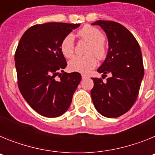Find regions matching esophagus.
<instances>
[{"instance_id": "esophagus-1", "label": "esophagus", "mask_w": 155, "mask_h": 155, "mask_svg": "<svg viewBox=\"0 0 155 155\" xmlns=\"http://www.w3.org/2000/svg\"><path fill=\"white\" fill-rule=\"evenodd\" d=\"M81 77H82V79H85V78H87V75H85V74H82Z\"/></svg>"}]
</instances>
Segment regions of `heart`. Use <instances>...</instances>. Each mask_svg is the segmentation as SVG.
Returning <instances> with one entry per match:
<instances>
[{
    "label": "heart",
    "instance_id": "1",
    "mask_svg": "<svg viewBox=\"0 0 155 155\" xmlns=\"http://www.w3.org/2000/svg\"><path fill=\"white\" fill-rule=\"evenodd\" d=\"M78 34L81 38L91 42L88 53H93L99 59L105 57V49L103 45L105 35L99 29L91 25H85L79 31ZM61 50L63 55L67 58L73 56L74 52V37L72 34H68L63 39L61 43ZM96 59L92 55L86 57L76 56L70 61L68 67L72 71L87 74L96 66Z\"/></svg>",
    "mask_w": 155,
    "mask_h": 155
}]
</instances>
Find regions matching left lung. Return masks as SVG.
Returning a JSON list of instances; mask_svg holds the SVG:
<instances>
[{
    "label": "left lung",
    "instance_id": "1",
    "mask_svg": "<svg viewBox=\"0 0 155 155\" xmlns=\"http://www.w3.org/2000/svg\"><path fill=\"white\" fill-rule=\"evenodd\" d=\"M91 25H99L109 42L107 55L97 71L102 76L111 74L106 82L92 78L91 98L102 116L116 118L128 112L138 96L144 74L141 50L135 37L120 23L99 20Z\"/></svg>",
    "mask_w": 155,
    "mask_h": 155
}]
</instances>
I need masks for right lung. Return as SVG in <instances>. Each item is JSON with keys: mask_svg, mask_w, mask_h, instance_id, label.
Instances as JSON below:
<instances>
[{"mask_svg": "<svg viewBox=\"0 0 155 155\" xmlns=\"http://www.w3.org/2000/svg\"><path fill=\"white\" fill-rule=\"evenodd\" d=\"M80 24L48 22L25 31L15 55L18 85L27 103L39 114L53 118L69 109L81 75L66 73L63 39ZM63 73V74H61ZM61 74L57 81L55 77Z\"/></svg>", "mask_w": 155, "mask_h": 155, "instance_id": "add662e5", "label": "right lung"}]
</instances>
